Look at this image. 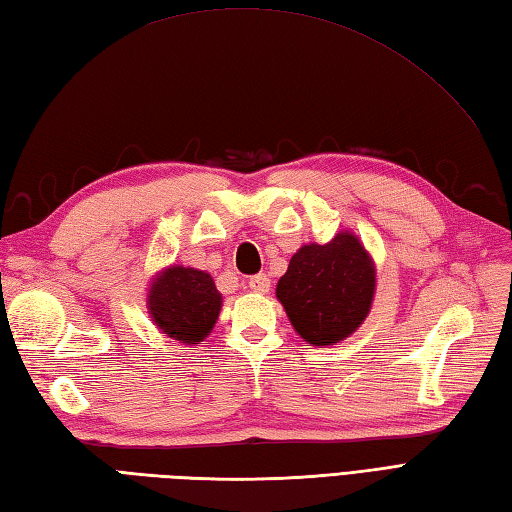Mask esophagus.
<instances>
[{
  "mask_svg": "<svg viewBox=\"0 0 512 512\" xmlns=\"http://www.w3.org/2000/svg\"><path fill=\"white\" fill-rule=\"evenodd\" d=\"M248 286H250V290L257 292V295H266V292L270 290V279L266 273H259L255 277H250Z\"/></svg>",
  "mask_w": 512,
  "mask_h": 512,
  "instance_id": "esophagus-1",
  "label": "esophagus"
}]
</instances>
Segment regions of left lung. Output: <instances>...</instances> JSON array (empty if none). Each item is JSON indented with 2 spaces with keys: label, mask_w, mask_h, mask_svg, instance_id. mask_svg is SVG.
<instances>
[{
  "label": "left lung",
  "mask_w": 512,
  "mask_h": 512,
  "mask_svg": "<svg viewBox=\"0 0 512 512\" xmlns=\"http://www.w3.org/2000/svg\"><path fill=\"white\" fill-rule=\"evenodd\" d=\"M374 292L372 255L352 231H341L328 244H303L275 295L303 341L336 345L361 328Z\"/></svg>",
  "instance_id": "8db88e82"
}]
</instances>
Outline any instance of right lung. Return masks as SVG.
Listing matches in <instances>:
<instances>
[{
  "label": "right lung",
  "mask_w": 512,
  "mask_h": 512,
  "mask_svg": "<svg viewBox=\"0 0 512 512\" xmlns=\"http://www.w3.org/2000/svg\"><path fill=\"white\" fill-rule=\"evenodd\" d=\"M147 310L156 328L187 345H198L211 334L222 310V295L206 270L167 266L147 288Z\"/></svg>",
  "instance_id": "right-lung-1"
}]
</instances>
